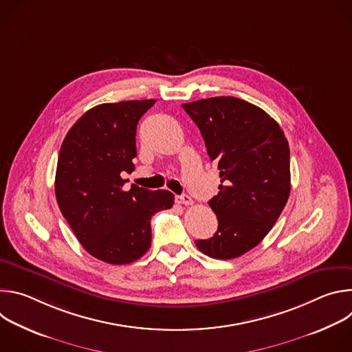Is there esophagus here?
Here are the masks:
<instances>
[{"label": "esophagus", "instance_id": "esophagus-1", "mask_svg": "<svg viewBox=\"0 0 352 352\" xmlns=\"http://www.w3.org/2000/svg\"><path fill=\"white\" fill-rule=\"evenodd\" d=\"M175 200H177V204H179V205H185V206L192 205V199H190V196H188V195L177 196V197H175Z\"/></svg>", "mask_w": 352, "mask_h": 352}]
</instances>
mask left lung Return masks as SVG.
I'll return each instance as SVG.
<instances>
[{
  "label": "left lung",
  "instance_id": "left-lung-1",
  "mask_svg": "<svg viewBox=\"0 0 352 352\" xmlns=\"http://www.w3.org/2000/svg\"><path fill=\"white\" fill-rule=\"evenodd\" d=\"M220 170L209 206L219 228L196 239L200 252L235 259L255 248L280 217L291 189L289 147L280 125L245 100L220 96L182 104Z\"/></svg>",
  "mask_w": 352,
  "mask_h": 352
}]
</instances>
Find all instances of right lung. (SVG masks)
<instances>
[{
  "label": "right lung",
  "instance_id": "obj_1",
  "mask_svg": "<svg viewBox=\"0 0 352 352\" xmlns=\"http://www.w3.org/2000/svg\"><path fill=\"white\" fill-rule=\"evenodd\" d=\"M156 103L128 100L98 104L68 131L60 150L56 197L78 241L91 256L110 265L142 258L152 242L150 219L171 209L174 195L132 185L124 189L121 173H132L136 126Z\"/></svg>",
  "mask_w": 352,
  "mask_h": 352
}]
</instances>
